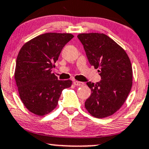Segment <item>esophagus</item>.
Wrapping results in <instances>:
<instances>
[{
    "mask_svg": "<svg viewBox=\"0 0 149 149\" xmlns=\"http://www.w3.org/2000/svg\"><path fill=\"white\" fill-rule=\"evenodd\" d=\"M73 84H74L75 86H84V83H83V82H80V81H75L74 82H73Z\"/></svg>",
    "mask_w": 149,
    "mask_h": 149,
    "instance_id": "34e87169",
    "label": "esophagus"
}]
</instances>
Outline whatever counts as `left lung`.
I'll list each match as a JSON object with an SVG mask.
<instances>
[{
	"instance_id": "obj_1",
	"label": "left lung",
	"mask_w": 149,
	"mask_h": 149,
	"mask_svg": "<svg viewBox=\"0 0 149 149\" xmlns=\"http://www.w3.org/2000/svg\"><path fill=\"white\" fill-rule=\"evenodd\" d=\"M78 40L88 61L98 69L101 80L86 84L91 95L85 107L91 115L104 118L117 112L125 103L132 86V68L125 51L104 34H80Z\"/></svg>"
}]
</instances>
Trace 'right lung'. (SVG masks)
<instances>
[{
    "instance_id": "right-lung-1",
    "label": "right lung",
    "mask_w": 149,
    "mask_h": 149,
    "mask_svg": "<svg viewBox=\"0 0 149 149\" xmlns=\"http://www.w3.org/2000/svg\"><path fill=\"white\" fill-rule=\"evenodd\" d=\"M73 37L45 33L24 44L19 51L15 79L21 100L32 113H49L58 104L62 91L71 86V81L58 80L52 71L62 49Z\"/></svg>"
}]
</instances>
